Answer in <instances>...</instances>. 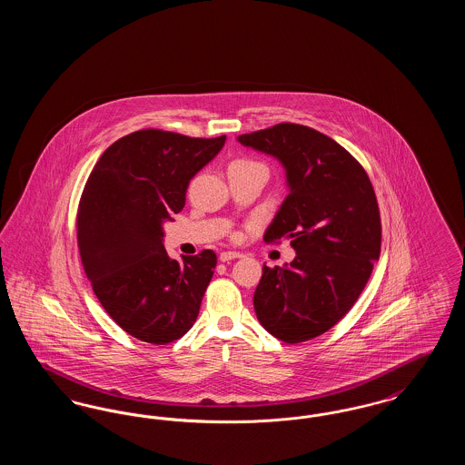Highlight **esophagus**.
Segmentation results:
<instances>
[{"instance_id": "1", "label": "esophagus", "mask_w": 465, "mask_h": 465, "mask_svg": "<svg viewBox=\"0 0 465 465\" xmlns=\"http://www.w3.org/2000/svg\"><path fill=\"white\" fill-rule=\"evenodd\" d=\"M235 258H242V254L237 252V251H224V252L220 254V260H222L223 263L232 262V260H235Z\"/></svg>"}]
</instances>
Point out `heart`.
I'll list each match as a JSON object with an SVG mask.
<instances>
[{"instance_id": "obj_1", "label": "heart", "mask_w": 465, "mask_h": 465, "mask_svg": "<svg viewBox=\"0 0 465 465\" xmlns=\"http://www.w3.org/2000/svg\"><path fill=\"white\" fill-rule=\"evenodd\" d=\"M252 163H258L254 160H249V158H239V160H233L230 163V167H243V165H252Z\"/></svg>"}]
</instances>
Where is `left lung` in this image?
I'll list each match as a JSON object with an SVG mask.
<instances>
[{
  "instance_id": "obj_1",
  "label": "left lung",
  "mask_w": 465,
  "mask_h": 465,
  "mask_svg": "<svg viewBox=\"0 0 465 465\" xmlns=\"http://www.w3.org/2000/svg\"><path fill=\"white\" fill-rule=\"evenodd\" d=\"M237 139L286 169L288 197L263 239L286 237L296 251L289 265L263 266L252 298L256 317L286 343L307 341L354 307L380 258L373 184L343 146L305 125L279 124Z\"/></svg>"
}]
</instances>
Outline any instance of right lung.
Returning a JSON list of instances; mask_svg holds the SVG:
<instances>
[{
  "instance_id": "add662e5",
  "label": "right lung",
  "mask_w": 465,
  "mask_h": 465,
  "mask_svg": "<svg viewBox=\"0 0 465 465\" xmlns=\"http://www.w3.org/2000/svg\"><path fill=\"white\" fill-rule=\"evenodd\" d=\"M224 141L137 131L114 141L87 179L76 214L82 263L103 309L141 341L171 343L197 321L216 254L171 260L162 223L184 207L190 179Z\"/></svg>"
}]
</instances>
